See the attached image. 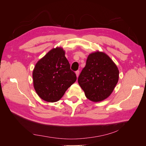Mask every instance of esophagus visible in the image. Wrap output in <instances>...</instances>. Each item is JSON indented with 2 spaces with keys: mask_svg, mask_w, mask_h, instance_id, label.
Segmentation results:
<instances>
[{
  "mask_svg": "<svg viewBox=\"0 0 146 146\" xmlns=\"http://www.w3.org/2000/svg\"><path fill=\"white\" fill-rule=\"evenodd\" d=\"M79 73H80V71H79V70H77V71H76V76L77 77L79 76Z\"/></svg>",
  "mask_w": 146,
  "mask_h": 146,
  "instance_id": "esophagus-1",
  "label": "esophagus"
}]
</instances>
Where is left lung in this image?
Here are the masks:
<instances>
[{
    "instance_id": "obj_1",
    "label": "left lung",
    "mask_w": 146,
    "mask_h": 146,
    "mask_svg": "<svg viewBox=\"0 0 146 146\" xmlns=\"http://www.w3.org/2000/svg\"><path fill=\"white\" fill-rule=\"evenodd\" d=\"M119 73L117 66L110 56L97 51L88 55L78 82L86 98L98 102L112 93L119 80Z\"/></svg>"
}]
</instances>
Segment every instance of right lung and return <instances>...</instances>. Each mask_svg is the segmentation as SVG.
I'll list each match as a JSON object with an SVG mask.
<instances>
[{"label": "right lung", "instance_id": "right-lung-1", "mask_svg": "<svg viewBox=\"0 0 146 146\" xmlns=\"http://www.w3.org/2000/svg\"><path fill=\"white\" fill-rule=\"evenodd\" d=\"M76 80L61 47L50 50L38 61L33 71L35 91L39 98L48 102L58 101Z\"/></svg>", "mask_w": 146, "mask_h": 146}]
</instances>
